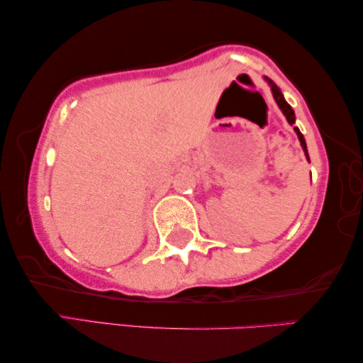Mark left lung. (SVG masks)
<instances>
[{
  "label": "left lung",
  "instance_id": "1",
  "mask_svg": "<svg viewBox=\"0 0 363 363\" xmlns=\"http://www.w3.org/2000/svg\"><path fill=\"white\" fill-rule=\"evenodd\" d=\"M267 80H269V83H270V86H272V91H273V98H275L277 104L280 106V109L283 111V114L286 116L288 122L291 123V125H293L294 121H296V117H294V111L291 109V106L286 103V101H284V98H283V93L280 91V88H278V86L275 85V83H273L270 79H267ZM294 130H296V133H298V136H299L301 146H302V150H304V152H306V157L308 159V154H307V146H306V140H304V136H302V133L299 132V128H298V127H294Z\"/></svg>",
  "mask_w": 363,
  "mask_h": 363
}]
</instances>
